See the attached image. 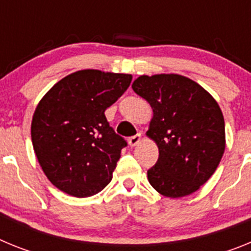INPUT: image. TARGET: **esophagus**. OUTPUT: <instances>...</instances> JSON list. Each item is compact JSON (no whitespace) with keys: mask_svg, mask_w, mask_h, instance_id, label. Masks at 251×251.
Wrapping results in <instances>:
<instances>
[{"mask_svg":"<svg viewBox=\"0 0 251 251\" xmlns=\"http://www.w3.org/2000/svg\"><path fill=\"white\" fill-rule=\"evenodd\" d=\"M141 139H142L141 134H136V136L130 137V138L128 139V145H129L130 147H136V146H138L139 143H141Z\"/></svg>","mask_w":251,"mask_h":251,"instance_id":"obj_1","label":"esophagus"}]
</instances>
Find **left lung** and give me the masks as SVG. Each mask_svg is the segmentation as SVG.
Here are the masks:
<instances>
[{"instance_id": "obj_1", "label": "left lung", "mask_w": 251, "mask_h": 251, "mask_svg": "<svg viewBox=\"0 0 251 251\" xmlns=\"http://www.w3.org/2000/svg\"><path fill=\"white\" fill-rule=\"evenodd\" d=\"M132 88L153 110L146 134L159 156L148 170V181L171 199L194 194L214 175L225 152L220 106L200 84L183 75H141Z\"/></svg>"}]
</instances>
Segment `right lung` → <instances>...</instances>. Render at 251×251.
I'll list each match as a JSON object with an SVG mask.
<instances>
[{"label": "right lung", "instance_id": "obj_1", "mask_svg": "<svg viewBox=\"0 0 251 251\" xmlns=\"http://www.w3.org/2000/svg\"><path fill=\"white\" fill-rule=\"evenodd\" d=\"M130 81V74L85 69L63 77L39 101L31 122L32 146L60 191L89 197L112 181L127 142L109 127L104 112Z\"/></svg>", "mask_w": 251, "mask_h": 251}]
</instances>
